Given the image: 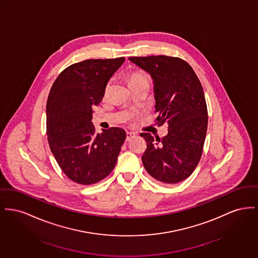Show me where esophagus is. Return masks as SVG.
<instances>
[{
    "label": "esophagus",
    "mask_w": 258,
    "mask_h": 258,
    "mask_svg": "<svg viewBox=\"0 0 258 258\" xmlns=\"http://www.w3.org/2000/svg\"><path fill=\"white\" fill-rule=\"evenodd\" d=\"M137 136V134L136 133H134V132H126V141H130L132 138H134V137Z\"/></svg>",
    "instance_id": "obj_1"
}]
</instances>
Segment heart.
<instances>
[{
  "instance_id": "heart-1",
  "label": "heart",
  "mask_w": 258,
  "mask_h": 258,
  "mask_svg": "<svg viewBox=\"0 0 258 258\" xmlns=\"http://www.w3.org/2000/svg\"><path fill=\"white\" fill-rule=\"evenodd\" d=\"M128 79V84L130 86L132 85H135V84H138V83H141V82H145V81H148L147 77L145 74H143L142 72L140 71H134V72H131L127 76ZM109 91V86L106 88V92Z\"/></svg>"
}]
</instances>
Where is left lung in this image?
Instances as JSON below:
<instances>
[{
    "label": "left lung",
    "mask_w": 258,
    "mask_h": 258,
    "mask_svg": "<svg viewBox=\"0 0 258 258\" xmlns=\"http://www.w3.org/2000/svg\"><path fill=\"white\" fill-rule=\"evenodd\" d=\"M128 60L151 77L157 120L160 124L168 123L163 138L141 134L147 142L141 158L143 166L158 181H183L197 167L207 135L208 110L201 82L192 67L177 57L157 55Z\"/></svg>",
    "instance_id": "obj_1"
}]
</instances>
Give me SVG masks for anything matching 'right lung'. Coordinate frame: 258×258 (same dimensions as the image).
Here are the masks:
<instances>
[{"instance_id": "1", "label": "right lung", "mask_w": 258, "mask_h": 258, "mask_svg": "<svg viewBox=\"0 0 258 258\" xmlns=\"http://www.w3.org/2000/svg\"><path fill=\"white\" fill-rule=\"evenodd\" d=\"M88 59L67 67L54 81L46 102V135L51 153L72 181L91 185L105 178L116 166L124 130L110 127L96 134L93 107L107 83L124 62Z\"/></svg>"}]
</instances>
